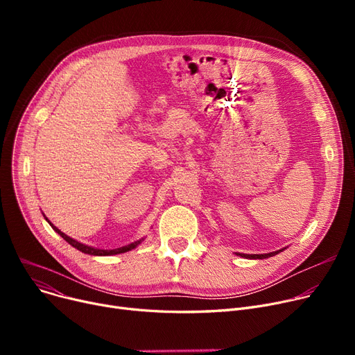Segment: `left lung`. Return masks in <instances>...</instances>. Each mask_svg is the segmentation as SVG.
I'll use <instances>...</instances> for the list:
<instances>
[{"label": "left lung", "mask_w": 355, "mask_h": 355, "mask_svg": "<svg viewBox=\"0 0 355 355\" xmlns=\"http://www.w3.org/2000/svg\"><path fill=\"white\" fill-rule=\"evenodd\" d=\"M279 252H282V250H279ZM279 252L266 253V254H240V256H241V257H248V259H268V257H270V256H275V254H277Z\"/></svg>", "instance_id": "1"}]
</instances>
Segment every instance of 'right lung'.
<instances>
[{
    "label": "right lung",
    "instance_id": "1",
    "mask_svg": "<svg viewBox=\"0 0 355 355\" xmlns=\"http://www.w3.org/2000/svg\"><path fill=\"white\" fill-rule=\"evenodd\" d=\"M47 220V218H46ZM50 223V221H49ZM50 226L53 227V230L55 232V233H59L69 245H71L73 248H76L78 250H80L82 253H86V254H93V256H109V254H119V253H125V252H128V250H132V249H135L142 240H137V241H134V243H130V245H128V246H123V248H119V249H112V250H103V249H95V248H90V246H86V245H83V243H79V241H76V240H73L71 237H69V236H66L63 232H60L58 227H54L51 223H50Z\"/></svg>",
    "mask_w": 355,
    "mask_h": 355
}]
</instances>
